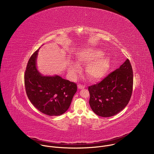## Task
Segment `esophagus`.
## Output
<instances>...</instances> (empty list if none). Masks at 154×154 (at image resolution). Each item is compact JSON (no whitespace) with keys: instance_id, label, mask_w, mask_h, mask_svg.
Returning <instances> with one entry per match:
<instances>
[{"instance_id":"esophagus-1","label":"esophagus","mask_w":154,"mask_h":154,"mask_svg":"<svg viewBox=\"0 0 154 154\" xmlns=\"http://www.w3.org/2000/svg\"><path fill=\"white\" fill-rule=\"evenodd\" d=\"M77 87H78L79 89H83L84 88H85V86H83V85H82L81 84H79L77 85Z\"/></svg>"}]
</instances>
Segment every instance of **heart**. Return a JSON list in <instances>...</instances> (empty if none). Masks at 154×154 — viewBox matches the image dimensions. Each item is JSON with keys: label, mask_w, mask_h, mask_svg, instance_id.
<instances>
[{"label": "heart", "mask_w": 154, "mask_h": 154, "mask_svg": "<svg viewBox=\"0 0 154 154\" xmlns=\"http://www.w3.org/2000/svg\"><path fill=\"white\" fill-rule=\"evenodd\" d=\"M103 55V52L99 50L88 49L80 52L77 55L79 64L90 63L86 69V74L88 78L93 81H98L102 79L106 74L109 66V59ZM69 71L72 74L79 72V66L72 63L69 66Z\"/></svg>", "instance_id": "obj_1"}]
</instances>
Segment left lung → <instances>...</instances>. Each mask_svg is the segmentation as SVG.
Returning a JSON list of instances; mask_svg holds the SVG:
<instances>
[{
    "mask_svg": "<svg viewBox=\"0 0 154 154\" xmlns=\"http://www.w3.org/2000/svg\"><path fill=\"white\" fill-rule=\"evenodd\" d=\"M133 70L128 59L99 83L90 86V105L102 117L113 116L128 104L133 90Z\"/></svg>",
    "mask_w": 154,
    "mask_h": 154,
    "instance_id": "obj_1",
    "label": "left lung"
}]
</instances>
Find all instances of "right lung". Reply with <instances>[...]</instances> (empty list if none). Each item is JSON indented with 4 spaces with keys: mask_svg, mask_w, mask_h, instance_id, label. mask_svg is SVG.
I'll use <instances>...</instances> for the list:
<instances>
[{
    "mask_svg": "<svg viewBox=\"0 0 154 154\" xmlns=\"http://www.w3.org/2000/svg\"><path fill=\"white\" fill-rule=\"evenodd\" d=\"M39 49L33 54L27 65L24 74L26 93L39 112L49 116H60L69 108L77 85L58 75H42L36 65Z\"/></svg>",
    "mask_w": 154,
    "mask_h": 154,
    "instance_id": "add662e5",
    "label": "right lung"
}]
</instances>
